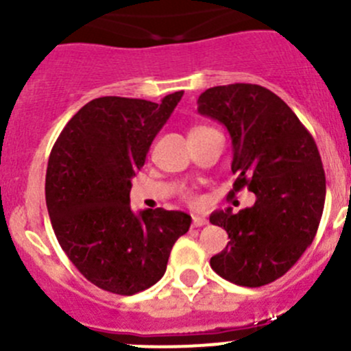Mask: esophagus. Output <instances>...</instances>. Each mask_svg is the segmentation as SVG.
<instances>
[{
    "mask_svg": "<svg viewBox=\"0 0 351 351\" xmlns=\"http://www.w3.org/2000/svg\"><path fill=\"white\" fill-rule=\"evenodd\" d=\"M208 224V219L205 217V215H193L192 217V226L193 228H202V226Z\"/></svg>",
    "mask_w": 351,
    "mask_h": 351,
    "instance_id": "1",
    "label": "esophagus"
}]
</instances>
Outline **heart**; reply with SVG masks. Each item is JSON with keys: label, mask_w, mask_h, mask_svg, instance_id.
<instances>
[{"label": "heart", "mask_w": 351, "mask_h": 351, "mask_svg": "<svg viewBox=\"0 0 351 351\" xmlns=\"http://www.w3.org/2000/svg\"><path fill=\"white\" fill-rule=\"evenodd\" d=\"M204 129H207V127H193L192 130H190V134H195V132H200V130H204Z\"/></svg>", "instance_id": "b5f03b06"}]
</instances>
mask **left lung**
Here are the masks:
<instances>
[{
	"instance_id": "left-lung-1",
	"label": "left lung",
	"mask_w": 351,
	"mask_h": 351,
	"mask_svg": "<svg viewBox=\"0 0 351 351\" xmlns=\"http://www.w3.org/2000/svg\"><path fill=\"white\" fill-rule=\"evenodd\" d=\"M197 104L231 136V195L244 186L256 195L238 214L210 215L231 238L210 267L236 285H267L295 265L319 228L326 198L319 151L289 105L260 84L208 88Z\"/></svg>"
}]
</instances>
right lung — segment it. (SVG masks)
<instances>
[{"label": "right lung", "instance_id": "obj_1", "mask_svg": "<svg viewBox=\"0 0 351 351\" xmlns=\"http://www.w3.org/2000/svg\"><path fill=\"white\" fill-rule=\"evenodd\" d=\"M183 91L161 104L95 98L66 123L47 162L45 202L56 238L91 284L132 295L165 275L173 244L190 228L180 210L130 208V178Z\"/></svg>", "mask_w": 351, "mask_h": 351}]
</instances>
